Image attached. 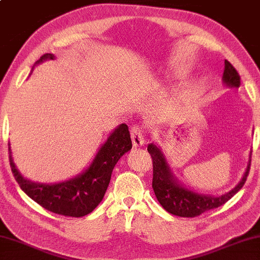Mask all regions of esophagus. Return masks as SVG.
<instances>
[{
	"label": "esophagus",
	"instance_id": "obj_1",
	"mask_svg": "<svg viewBox=\"0 0 260 260\" xmlns=\"http://www.w3.org/2000/svg\"><path fill=\"white\" fill-rule=\"evenodd\" d=\"M131 138L133 141V147H140L145 143V133L141 126H133L131 129Z\"/></svg>",
	"mask_w": 260,
	"mask_h": 260
}]
</instances>
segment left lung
Returning <instances> with one entry per match:
<instances>
[{
	"label": "left lung",
	"instance_id": "1",
	"mask_svg": "<svg viewBox=\"0 0 260 260\" xmlns=\"http://www.w3.org/2000/svg\"><path fill=\"white\" fill-rule=\"evenodd\" d=\"M222 80L224 85L231 88H238L241 85V77L228 60L224 61ZM147 150L153 158V189L155 196L165 210H167L169 214L180 217L199 216L228 202L236 192L241 190L250 172L251 154L245 173L235 188L222 195H207V193L193 191L184 187L177 180L160 146L149 143Z\"/></svg>",
	"mask_w": 260,
	"mask_h": 260
}]
</instances>
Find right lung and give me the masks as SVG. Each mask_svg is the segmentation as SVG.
<instances>
[{"mask_svg":"<svg viewBox=\"0 0 260 260\" xmlns=\"http://www.w3.org/2000/svg\"><path fill=\"white\" fill-rule=\"evenodd\" d=\"M55 58L53 53H45L35 63L34 68ZM131 149L132 140L128 126L121 123L111 132L86 169L72 179L58 183H40L25 179L15 165L10 143L9 160L15 180L31 200L55 214L83 217L92 212L102 202L110 184L114 166L120 157Z\"/></svg>","mask_w":260,"mask_h":260,"instance_id":"add662e5","label":"right lung"}]
</instances>
